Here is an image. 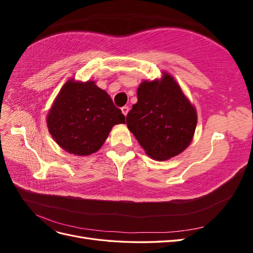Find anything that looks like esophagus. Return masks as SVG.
<instances>
[{
    "mask_svg": "<svg viewBox=\"0 0 253 253\" xmlns=\"http://www.w3.org/2000/svg\"><path fill=\"white\" fill-rule=\"evenodd\" d=\"M121 112H122V114L125 115V116H126L127 113H128V108H127V106H122Z\"/></svg>",
    "mask_w": 253,
    "mask_h": 253,
    "instance_id": "34e87169",
    "label": "esophagus"
}]
</instances>
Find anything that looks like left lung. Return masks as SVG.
<instances>
[{"mask_svg":"<svg viewBox=\"0 0 253 253\" xmlns=\"http://www.w3.org/2000/svg\"><path fill=\"white\" fill-rule=\"evenodd\" d=\"M137 99L126 126L145 154L164 162L185 151L193 139L197 113L173 76L163 72L160 79L142 81Z\"/></svg>","mask_w":253,"mask_h":253,"instance_id":"left-lung-1","label":"left lung"}]
</instances>
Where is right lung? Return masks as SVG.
I'll return each mask as SVG.
<instances>
[{
  "label": "right lung",
  "mask_w": 253,
  "mask_h": 253,
  "mask_svg": "<svg viewBox=\"0 0 253 253\" xmlns=\"http://www.w3.org/2000/svg\"><path fill=\"white\" fill-rule=\"evenodd\" d=\"M46 122L59 147L74 155L88 156L102 147L114 126L126 124V117L95 81L70 79L61 87Z\"/></svg>",
  "instance_id": "obj_1"
}]
</instances>
